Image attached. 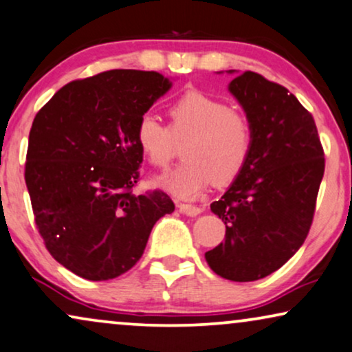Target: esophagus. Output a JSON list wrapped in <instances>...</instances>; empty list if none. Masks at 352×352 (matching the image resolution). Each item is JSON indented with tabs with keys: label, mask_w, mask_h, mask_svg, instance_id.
Segmentation results:
<instances>
[{
	"label": "esophagus",
	"mask_w": 352,
	"mask_h": 352,
	"mask_svg": "<svg viewBox=\"0 0 352 352\" xmlns=\"http://www.w3.org/2000/svg\"><path fill=\"white\" fill-rule=\"evenodd\" d=\"M177 208L180 209V212H184L185 215H190V217H196V215H199L201 212H203V209L198 208V206H193V204L179 203L177 204Z\"/></svg>",
	"instance_id": "1"
}]
</instances>
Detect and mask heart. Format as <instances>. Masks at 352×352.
Here are the masks:
<instances>
[{"label": "heart", "mask_w": 352, "mask_h": 352, "mask_svg": "<svg viewBox=\"0 0 352 352\" xmlns=\"http://www.w3.org/2000/svg\"><path fill=\"white\" fill-rule=\"evenodd\" d=\"M168 117L170 129L144 114L135 132L140 149L159 168L170 164L177 143L186 140L182 153L186 161L157 180L161 188L193 199L212 180L225 185L240 175L252 144L250 122L241 112L201 91H188L168 106Z\"/></svg>", "instance_id": "heart-1"}]
</instances>
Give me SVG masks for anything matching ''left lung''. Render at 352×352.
Here are the masks:
<instances>
[{"mask_svg": "<svg viewBox=\"0 0 352 352\" xmlns=\"http://www.w3.org/2000/svg\"><path fill=\"white\" fill-rule=\"evenodd\" d=\"M228 91L246 112L252 144L240 175L210 204L227 230L206 261L222 278L254 282L302 246L325 157L314 117L287 88L248 70Z\"/></svg>", "mask_w": 352, "mask_h": 352, "instance_id": "1", "label": "left lung"}]
</instances>
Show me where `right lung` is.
Instances as JSON below:
<instances>
[{"label":"right lung","instance_id":"add662e5","mask_svg":"<svg viewBox=\"0 0 352 352\" xmlns=\"http://www.w3.org/2000/svg\"><path fill=\"white\" fill-rule=\"evenodd\" d=\"M172 82L114 69L64 85L35 116L25 184L50 254L93 282L140 261L154 223L173 212L164 191L135 195L143 162L135 132Z\"/></svg>","mask_w":352,"mask_h":352}]
</instances>
